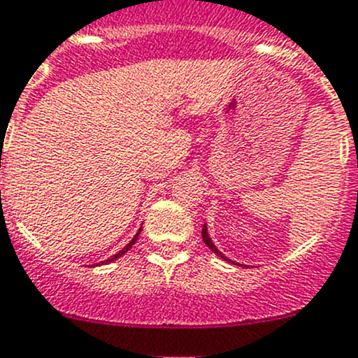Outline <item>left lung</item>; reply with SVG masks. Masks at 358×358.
Instances as JSON below:
<instances>
[{"mask_svg":"<svg viewBox=\"0 0 358 358\" xmlns=\"http://www.w3.org/2000/svg\"><path fill=\"white\" fill-rule=\"evenodd\" d=\"M202 241H204V244H206V246H208L209 249H211V251H213V252H215V255H218V256H220V258L227 259V258H225V256H223V255H222V252H220V251H218V249H216V248H215V244H213V243H211V239H209V236H208V230H206V225H204V229H202ZM227 262H229V259H227Z\"/></svg>","mask_w":358,"mask_h":358,"instance_id":"left-lung-1","label":"left lung"}]
</instances>
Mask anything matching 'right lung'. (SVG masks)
<instances>
[{
	"instance_id": "obj_1",
	"label": "right lung",
	"mask_w": 358,
	"mask_h": 358,
	"mask_svg": "<svg viewBox=\"0 0 358 358\" xmlns=\"http://www.w3.org/2000/svg\"><path fill=\"white\" fill-rule=\"evenodd\" d=\"M140 230H142V229H140ZM140 230H138V234H136V236H135V237H133V239H131V241H129V243H128V244H126V246H124V248H122V249H121V251H119V252H117V255H114V256H112V258H109V259H106V262H102V263H110V262H114V259H117V258H119V256H122V255H124V252H128V251H129V249H131V248H133V244H135V243H136V239H138V236H140Z\"/></svg>"
}]
</instances>
